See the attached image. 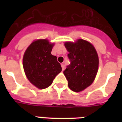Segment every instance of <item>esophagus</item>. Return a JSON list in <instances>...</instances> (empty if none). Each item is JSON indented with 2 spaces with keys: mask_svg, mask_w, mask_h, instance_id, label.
<instances>
[{
  "mask_svg": "<svg viewBox=\"0 0 122 122\" xmlns=\"http://www.w3.org/2000/svg\"><path fill=\"white\" fill-rule=\"evenodd\" d=\"M61 68H62V70H65V65H64V63H61Z\"/></svg>",
  "mask_w": 122,
  "mask_h": 122,
  "instance_id": "obj_1",
  "label": "esophagus"
}]
</instances>
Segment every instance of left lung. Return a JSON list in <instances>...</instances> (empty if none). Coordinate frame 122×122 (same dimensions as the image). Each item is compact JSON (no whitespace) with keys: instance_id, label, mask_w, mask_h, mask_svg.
<instances>
[{"instance_id":"8db88e82","label":"left lung","mask_w":122,"mask_h":122,"mask_svg":"<svg viewBox=\"0 0 122 122\" xmlns=\"http://www.w3.org/2000/svg\"><path fill=\"white\" fill-rule=\"evenodd\" d=\"M65 46L71 65L63 73L68 87L75 92H81L94 81L99 68V57L91 42L78 39L75 42H65Z\"/></svg>"}]
</instances>
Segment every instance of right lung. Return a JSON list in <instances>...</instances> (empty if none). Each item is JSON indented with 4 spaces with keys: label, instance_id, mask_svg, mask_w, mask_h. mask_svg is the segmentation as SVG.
<instances>
[{
    "label": "right lung",
    "instance_id": "1",
    "mask_svg": "<svg viewBox=\"0 0 122 122\" xmlns=\"http://www.w3.org/2000/svg\"><path fill=\"white\" fill-rule=\"evenodd\" d=\"M54 43L37 39L30 44L23 57V66L30 82L39 89H46L62 71L57 57L51 54Z\"/></svg>",
    "mask_w": 122,
    "mask_h": 122
}]
</instances>
